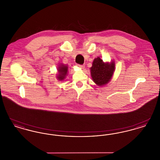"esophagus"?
I'll return each mask as SVG.
<instances>
[{"mask_svg": "<svg viewBox=\"0 0 160 160\" xmlns=\"http://www.w3.org/2000/svg\"><path fill=\"white\" fill-rule=\"evenodd\" d=\"M77 67H80V68H84V65H83L77 64Z\"/></svg>", "mask_w": 160, "mask_h": 160, "instance_id": "obj_1", "label": "esophagus"}]
</instances>
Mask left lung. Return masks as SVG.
Masks as SVG:
<instances>
[{
  "instance_id": "8db88e82",
  "label": "left lung",
  "mask_w": 160,
  "mask_h": 160,
  "mask_svg": "<svg viewBox=\"0 0 160 160\" xmlns=\"http://www.w3.org/2000/svg\"><path fill=\"white\" fill-rule=\"evenodd\" d=\"M114 70V62H112L110 64L104 63L98 57L95 58L92 63V67L91 68L92 78L97 84L104 85L111 79Z\"/></svg>"
}]
</instances>
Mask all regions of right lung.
Instances as JSON below:
<instances>
[{"instance_id": "right-lung-1", "label": "right lung", "mask_w": 160, "mask_h": 160, "mask_svg": "<svg viewBox=\"0 0 160 160\" xmlns=\"http://www.w3.org/2000/svg\"><path fill=\"white\" fill-rule=\"evenodd\" d=\"M58 71H59V74H58V78L59 80H63V78H65V76L67 74L68 67L66 65H61L58 69Z\"/></svg>"}]
</instances>
